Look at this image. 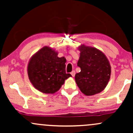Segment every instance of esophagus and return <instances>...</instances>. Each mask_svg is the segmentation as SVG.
Instances as JSON below:
<instances>
[{
    "label": "esophagus",
    "mask_w": 133,
    "mask_h": 133,
    "mask_svg": "<svg viewBox=\"0 0 133 133\" xmlns=\"http://www.w3.org/2000/svg\"><path fill=\"white\" fill-rule=\"evenodd\" d=\"M75 74H76L75 71H72L71 72V74L72 75V77H74V76H75Z\"/></svg>",
    "instance_id": "1"
}]
</instances>
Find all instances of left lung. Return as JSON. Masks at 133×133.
<instances>
[{"instance_id": "8db88e82", "label": "left lung", "mask_w": 133, "mask_h": 133, "mask_svg": "<svg viewBox=\"0 0 133 133\" xmlns=\"http://www.w3.org/2000/svg\"><path fill=\"white\" fill-rule=\"evenodd\" d=\"M77 66L81 72L75 81L81 91L86 96L99 93L106 88L110 79L111 66L101 51L94 47L81 45Z\"/></svg>"}]
</instances>
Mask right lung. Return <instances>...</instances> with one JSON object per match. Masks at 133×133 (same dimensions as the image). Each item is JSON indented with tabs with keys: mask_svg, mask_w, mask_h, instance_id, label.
<instances>
[{
	"mask_svg": "<svg viewBox=\"0 0 133 133\" xmlns=\"http://www.w3.org/2000/svg\"><path fill=\"white\" fill-rule=\"evenodd\" d=\"M65 62L66 59L57 57L52 49L43 47L30 59L27 68L29 80L41 92H56L71 76L65 72Z\"/></svg>",
	"mask_w": 133,
	"mask_h": 133,
	"instance_id": "1",
	"label": "right lung"
}]
</instances>
